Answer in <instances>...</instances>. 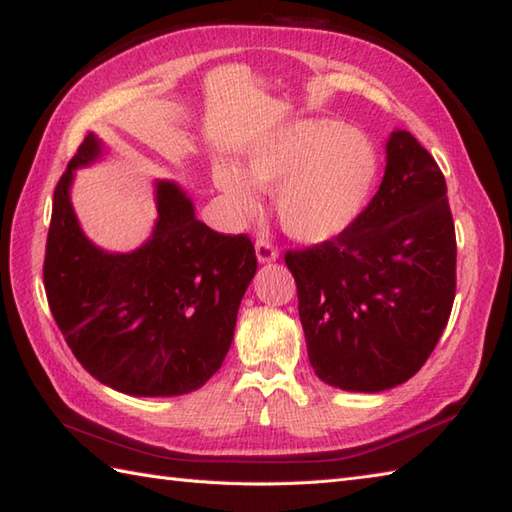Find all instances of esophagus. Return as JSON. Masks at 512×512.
I'll list each match as a JSON object with an SVG mask.
<instances>
[{"label": "esophagus", "instance_id": "obj_1", "mask_svg": "<svg viewBox=\"0 0 512 512\" xmlns=\"http://www.w3.org/2000/svg\"><path fill=\"white\" fill-rule=\"evenodd\" d=\"M255 253H257V259L262 264H268V262H275V259L279 257V250L277 246L270 242V239L266 237H259L255 242Z\"/></svg>", "mask_w": 512, "mask_h": 512}]
</instances>
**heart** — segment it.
I'll return each instance as SVG.
<instances>
[{"label": "heart", "instance_id": "1", "mask_svg": "<svg viewBox=\"0 0 512 512\" xmlns=\"http://www.w3.org/2000/svg\"><path fill=\"white\" fill-rule=\"evenodd\" d=\"M242 171L215 169V182L244 215L259 209L258 189H277L284 231L301 242H325L361 213L378 173L376 149L363 132L330 118L297 121L259 140Z\"/></svg>", "mask_w": 512, "mask_h": 512}]
</instances>
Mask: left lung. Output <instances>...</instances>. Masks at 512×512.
Masks as SVG:
<instances>
[{
	"mask_svg": "<svg viewBox=\"0 0 512 512\" xmlns=\"http://www.w3.org/2000/svg\"><path fill=\"white\" fill-rule=\"evenodd\" d=\"M455 257L438 162L396 129L372 202L328 242L286 253L317 376L345 391H383L416 374L447 328Z\"/></svg>",
	"mask_w": 512,
	"mask_h": 512,
	"instance_id": "8db88e82",
	"label": "left lung"
}]
</instances>
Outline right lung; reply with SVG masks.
Masks as SVG:
<instances>
[{
  "label": "right lung",
  "instance_id": "1",
  "mask_svg": "<svg viewBox=\"0 0 512 512\" xmlns=\"http://www.w3.org/2000/svg\"><path fill=\"white\" fill-rule=\"evenodd\" d=\"M101 156L85 136L54 189L43 259L48 306L65 343L99 383L129 396H180L222 367L237 308L255 277L248 235L200 222L173 182L156 184L158 222L132 253H103L70 204L74 169Z\"/></svg>",
  "mask_w": 512,
  "mask_h": 512
}]
</instances>
